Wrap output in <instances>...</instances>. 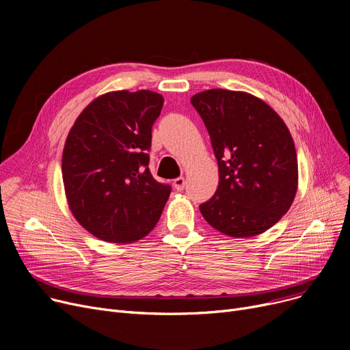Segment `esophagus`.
<instances>
[{
	"instance_id": "1",
	"label": "esophagus",
	"mask_w": 350,
	"mask_h": 350,
	"mask_svg": "<svg viewBox=\"0 0 350 350\" xmlns=\"http://www.w3.org/2000/svg\"><path fill=\"white\" fill-rule=\"evenodd\" d=\"M173 186H174V189L178 190V191L185 190V187H186V178H185V177H177V178H174V180H173Z\"/></svg>"
}]
</instances>
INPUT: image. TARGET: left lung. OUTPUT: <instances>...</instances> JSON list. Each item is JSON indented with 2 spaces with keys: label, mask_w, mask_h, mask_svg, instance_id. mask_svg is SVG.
Listing matches in <instances>:
<instances>
[{
  "label": "left lung",
  "mask_w": 350,
  "mask_h": 350,
  "mask_svg": "<svg viewBox=\"0 0 350 350\" xmlns=\"http://www.w3.org/2000/svg\"><path fill=\"white\" fill-rule=\"evenodd\" d=\"M218 163L214 196L200 204L206 221L230 237L258 235L277 224L298 189L295 144L284 120L245 92L210 89L191 98Z\"/></svg>",
  "instance_id": "8db88e82"
}]
</instances>
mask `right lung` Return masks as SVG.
Listing matches in <instances>:
<instances>
[{
  "label": "right lung",
  "instance_id": "add662e5",
  "mask_svg": "<svg viewBox=\"0 0 350 350\" xmlns=\"http://www.w3.org/2000/svg\"><path fill=\"white\" fill-rule=\"evenodd\" d=\"M163 96L152 90L109 92L73 123L62 154L69 208L99 240L129 244L157 224L172 187L149 170L152 127Z\"/></svg>",
  "mask_w": 350,
  "mask_h": 350
}]
</instances>
